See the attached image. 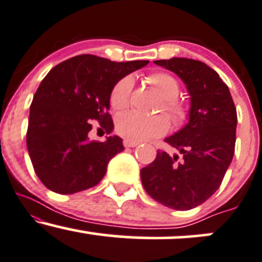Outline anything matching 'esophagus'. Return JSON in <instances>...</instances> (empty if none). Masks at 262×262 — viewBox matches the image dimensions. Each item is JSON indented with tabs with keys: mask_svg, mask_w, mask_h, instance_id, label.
<instances>
[{
	"mask_svg": "<svg viewBox=\"0 0 262 262\" xmlns=\"http://www.w3.org/2000/svg\"><path fill=\"white\" fill-rule=\"evenodd\" d=\"M123 144H124L125 147H135L139 143H137V141H130V140H128V139H124V141H123Z\"/></svg>",
	"mask_w": 262,
	"mask_h": 262,
	"instance_id": "obj_1",
	"label": "esophagus"
}]
</instances>
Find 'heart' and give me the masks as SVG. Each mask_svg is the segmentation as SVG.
Returning a JSON list of instances; mask_svg holds the SVG:
<instances>
[{"label": "heart", "instance_id": "heart-1", "mask_svg": "<svg viewBox=\"0 0 262 262\" xmlns=\"http://www.w3.org/2000/svg\"><path fill=\"white\" fill-rule=\"evenodd\" d=\"M149 81L155 89L161 94L163 99V110L168 113L171 121L174 124H182L187 119L188 107L177 99L179 94V84L171 74L152 73L149 75ZM133 78L124 77L116 83L110 96V103L115 111H122L127 108L133 89ZM169 128L168 119L165 116L139 115L137 112H125L119 115L116 119V130L121 137L130 141H144L151 138L161 137L166 134Z\"/></svg>", "mask_w": 262, "mask_h": 262}]
</instances>
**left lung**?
Masks as SVG:
<instances>
[{"label":"left lung","mask_w":262,"mask_h":262,"mask_svg":"<svg viewBox=\"0 0 262 262\" xmlns=\"http://www.w3.org/2000/svg\"><path fill=\"white\" fill-rule=\"evenodd\" d=\"M155 64L178 75L190 95L189 122L165 141L182 154L157 150L140 171L141 183L154 200L169 209L199 206L220 188L235 147L237 110L217 72L200 61L173 57Z\"/></svg>","instance_id":"8db88e82"}]
</instances>
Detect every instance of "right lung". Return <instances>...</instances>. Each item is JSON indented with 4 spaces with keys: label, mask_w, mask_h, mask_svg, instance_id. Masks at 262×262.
Masks as SVG:
<instances>
[{
    "label": "right lung",
    "mask_w": 262,
    "mask_h": 262,
    "mask_svg": "<svg viewBox=\"0 0 262 262\" xmlns=\"http://www.w3.org/2000/svg\"><path fill=\"white\" fill-rule=\"evenodd\" d=\"M149 61L112 62L80 55L53 67L30 106L27 146L36 176L47 189L74 194L95 187L113 156L124 150L117 135L90 140L91 123L110 134V96L118 80Z\"/></svg>",
    "instance_id": "obj_1"
}]
</instances>
